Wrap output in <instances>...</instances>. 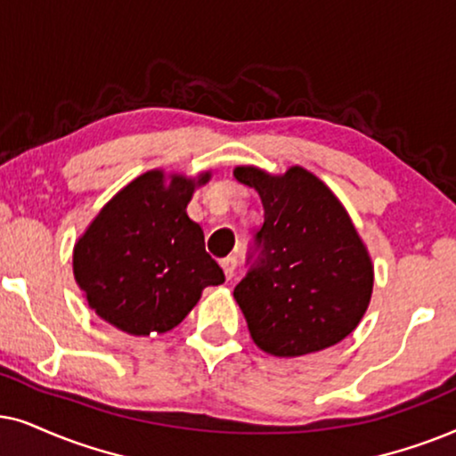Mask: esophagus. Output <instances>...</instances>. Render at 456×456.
<instances>
[{"instance_id": "obj_1", "label": "esophagus", "mask_w": 456, "mask_h": 456, "mask_svg": "<svg viewBox=\"0 0 456 456\" xmlns=\"http://www.w3.org/2000/svg\"><path fill=\"white\" fill-rule=\"evenodd\" d=\"M221 266H223V271H224V277L233 279L235 269H238V258H235V256L223 258V260H221Z\"/></svg>"}]
</instances>
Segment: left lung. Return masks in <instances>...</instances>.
Wrapping results in <instances>:
<instances>
[{
	"label": "left lung",
	"instance_id": "1",
	"mask_svg": "<svg viewBox=\"0 0 456 456\" xmlns=\"http://www.w3.org/2000/svg\"><path fill=\"white\" fill-rule=\"evenodd\" d=\"M233 175L265 208L250 271L233 289L254 344L288 359L342 342L373 291L371 256L342 202L302 167L285 175L238 167Z\"/></svg>",
	"mask_w": 456,
	"mask_h": 456
}]
</instances>
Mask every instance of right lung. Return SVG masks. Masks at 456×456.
Instances as JSON below:
<instances>
[{
	"label": "right lung",
	"mask_w": 456,
	"mask_h": 456,
	"mask_svg": "<svg viewBox=\"0 0 456 456\" xmlns=\"http://www.w3.org/2000/svg\"><path fill=\"white\" fill-rule=\"evenodd\" d=\"M210 173L148 171L123 187L72 252V271L89 308L131 336L171 331L198 305L202 289L224 281L187 216L193 190Z\"/></svg>",
	"instance_id": "right-lung-1"
}]
</instances>
